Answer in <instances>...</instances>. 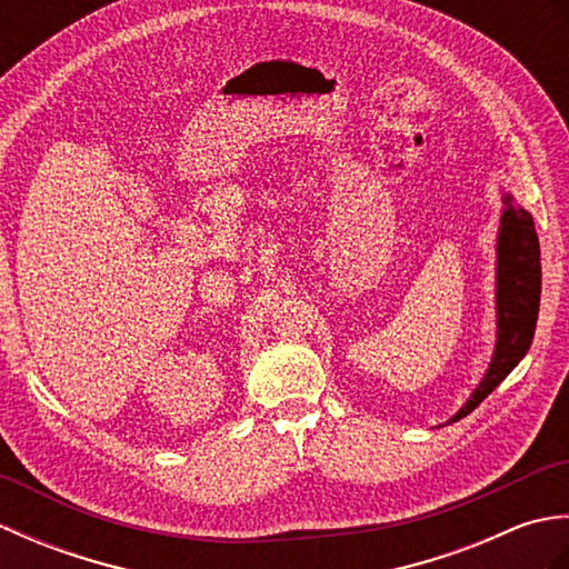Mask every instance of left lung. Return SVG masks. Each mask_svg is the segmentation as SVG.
Wrapping results in <instances>:
<instances>
[{
  "instance_id": "left-lung-1",
  "label": "left lung",
  "mask_w": 569,
  "mask_h": 569,
  "mask_svg": "<svg viewBox=\"0 0 569 569\" xmlns=\"http://www.w3.org/2000/svg\"><path fill=\"white\" fill-rule=\"evenodd\" d=\"M503 214L497 244V349L485 379L467 403L447 422L469 416L509 377L533 342L540 306V244L530 212L503 192Z\"/></svg>"
}]
</instances>
